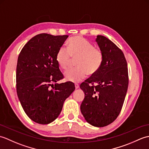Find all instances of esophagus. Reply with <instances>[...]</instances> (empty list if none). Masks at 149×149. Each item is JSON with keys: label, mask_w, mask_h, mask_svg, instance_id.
Masks as SVG:
<instances>
[{"label": "esophagus", "mask_w": 149, "mask_h": 149, "mask_svg": "<svg viewBox=\"0 0 149 149\" xmlns=\"http://www.w3.org/2000/svg\"><path fill=\"white\" fill-rule=\"evenodd\" d=\"M75 89H78L79 88V85L78 84H75Z\"/></svg>", "instance_id": "obj_1"}]
</instances>
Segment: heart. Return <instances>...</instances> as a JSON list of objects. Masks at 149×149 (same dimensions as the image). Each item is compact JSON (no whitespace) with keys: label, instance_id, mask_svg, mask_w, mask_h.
<instances>
[{"label":"heart","instance_id":"b5f03b06","mask_svg":"<svg viewBox=\"0 0 149 149\" xmlns=\"http://www.w3.org/2000/svg\"><path fill=\"white\" fill-rule=\"evenodd\" d=\"M75 59L76 68L66 71V80L72 83H79L88 74L93 75L99 70L104 61V54L99 48L84 38L77 36L72 37L66 43V49L61 47L57 51L56 60L59 67L66 70Z\"/></svg>","mask_w":149,"mask_h":149}]
</instances>
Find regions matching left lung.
I'll return each instance as SVG.
<instances>
[{
  "instance_id": "1",
  "label": "left lung",
  "mask_w": 149,
  "mask_h": 149,
  "mask_svg": "<svg viewBox=\"0 0 149 149\" xmlns=\"http://www.w3.org/2000/svg\"><path fill=\"white\" fill-rule=\"evenodd\" d=\"M96 42L104 54L100 70L80 85L85 94L81 111L88 123L102 127L113 122L121 111L127 93V64L123 52L106 37Z\"/></svg>"
}]
</instances>
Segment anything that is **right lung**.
Returning <instances> with one entry per match:
<instances>
[{
	"label": "right lung",
	"instance_id": "1",
	"mask_svg": "<svg viewBox=\"0 0 149 149\" xmlns=\"http://www.w3.org/2000/svg\"><path fill=\"white\" fill-rule=\"evenodd\" d=\"M68 37L38 34L18 56L16 72L18 99L29 118L40 124H48L58 118L65 100L75 90L74 83H57L63 75L56 55Z\"/></svg>",
	"mask_w": 149,
	"mask_h": 149
}]
</instances>
